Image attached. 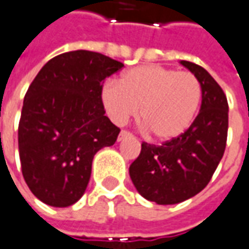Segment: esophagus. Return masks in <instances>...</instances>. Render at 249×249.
Wrapping results in <instances>:
<instances>
[{
    "instance_id": "obj_1",
    "label": "esophagus",
    "mask_w": 249,
    "mask_h": 249,
    "mask_svg": "<svg viewBox=\"0 0 249 249\" xmlns=\"http://www.w3.org/2000/svg\"><path fill=\"white\" fill-rule=\"evenodd\" d=\"M130 137H131V134L128 133V131H124V130H122L121 133H119V137H118V141L121 142V141H123V139L130 138Z\"/></svg>"
}]
</instances>
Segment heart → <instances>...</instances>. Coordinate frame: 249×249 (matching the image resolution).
Returning a JSON list of instances; mask_svg holds the SVG:
<instances>
[{
	"label": "heart",
	"mask_w": 249,
	"mask_h": 249,
	"mask_svg": "<svg viewBox=\"0 0 249 249\" xmlns=\"http://www.w3.org/2000/svg\"><path fill=\"white\" fill-rule=\"evenodd\" d=\"M202 88L190 72L162 65H139L121 76L119 84L107 83L102 102L116 124L138 114L150 135L161 142L179 138L190 127L200 108Z\"/></svg>",
	"instance_id": "obj_1"
}]
</instances>
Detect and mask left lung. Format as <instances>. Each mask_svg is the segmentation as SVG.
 Here are the masks:
<instances>
[{
  "mask_svg": "<svg viewBox=\"0 0 249 249\" xmlns=\"http://www.w3.org/2000/svg\"><path fill=\"white\" fill-rule=\"evenodd\" d=\"M179 63L201 83L200 112L179 138L161 146L143 142L128 169L139 195L160 205L178 204L200 193L217 169L227 144L225 93L202 67L185 60Z\"/></svg>",
  "mask_w": 249,
  "mask_h": 249,
  "instance_id": "1",
  "label": "left lung"
}]
</instances>
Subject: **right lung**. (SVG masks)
Masks as SVG:
<instances>
[{"instance_id":"add662e5","label":"right lung","mask_w":249,"mask_h":249,"mask_svg":"<svg viewBox=\"0 0 249 249\" xmlns=\"http://www.w3.org/2000/svg\"><path fill=\"white\" fill-rule=\"evenodd\" d=\"M122 67L98 52H65L28 88L18 124L21 170L44 204L65 208L80 200L93 156L115 143L121 130L105 115L102 87Z\"/></svg>"}]
</instances>
